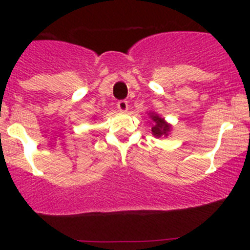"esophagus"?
I'll return each mask as SVG.
<instances>
[{
  "instance_id": "34e87169",
  "label": "esophagus",
  "mask_w": 250,
  "mask_h": 250,
  "mask_svg": "<svg viewBox=\"0 0 250 250\" xmlns=\"http://www.w3.org/2000/svg\"><path fill=\"white\" fill-rule=\"evenodd\" d=\"M117 109L120 112H127V110H128L127 100H120V102L117 103Z\"/></svg>"
}]
</instances>
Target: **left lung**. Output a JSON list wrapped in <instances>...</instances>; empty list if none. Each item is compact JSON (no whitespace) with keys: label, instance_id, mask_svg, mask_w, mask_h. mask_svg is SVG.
Masks as SVG:
<instances>
[{"label":"left lung","instance_id":"1","mask_svg":"<svg viewBox=\"0 0 250 250\" xmlns=\"http://www.w3.org/2000/svg\"><path fill=\"white\" fill-rule=\"evenodd\" d=\"M150 116V118L152 120V128H151V133L155 138H162V137H168L172 130V125L168 123L167 121L163 117H161L158 113L150 111L147 113Z\"/></svg>","mask_w":250,"mask_h":250}]
</instances>
